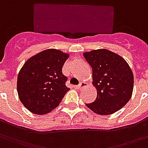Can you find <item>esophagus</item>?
<instances>
[{
  "instance_id": "esophagus-1",
  "label": "esophagus",
  "mask_w": 148,
  "mask_h": 148,
  "mask_svg": "<svg viewBox=\"0 0 148 148\" xmlns=\"http://www.w3.org/2000/svg\"><path fill=\"white\" fill-rule=\"evenodd\" d=\"M86 84H85V83H82L81 82V83H80V84H79L77 86V88H78V89H81L82 87L86 86Z\"/></svg>"
}]
</instances>
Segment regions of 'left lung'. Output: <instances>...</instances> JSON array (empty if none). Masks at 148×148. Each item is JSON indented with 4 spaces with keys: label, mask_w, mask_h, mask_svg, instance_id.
<instances>
[{
    "label": "left lung",
    "mask_w": 148,
    "mask_h": 148,
    "mask_svg": "<svg viewBox=\"0 0 148 148\" xmlns=\"http://www.w3.org/2000/svg\"><path fill=\"white\" fill-rule=\"evenodd\" d=\"M92 68L93 85L97 98L86 104L95 114L109 115L125 106L131 99L134 77L125 60L115 53L105 49L84 53Z\"/></svg>",
    "instance_id": "left-lung-1"
}]
</instances>
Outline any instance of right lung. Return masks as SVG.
Masks as SVG:
<instances>
[{"label": "right lung", "mask_w": 148, "mask_h": 148, "mask_svg": "<svg viewBox=\"0 0 148 148\" xmlns=\"http://www.w3.org/2000/svg\"><path fill=\"white\" fill-rule=\"evenodd\" d=\"M69 55L49 49L29 58L19 71L17 92L20 102L31 113L48 114L58 107L69 90L62 68Z\"/></svg>", "instance_id": "obj_1"}]
</instances>
